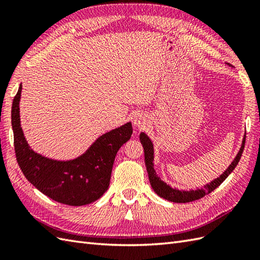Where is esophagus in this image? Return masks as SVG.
Segmentation results:
<instances>
[{
	"mask_svg": "<svg viewBox=\"0 0 260 260\" xmlns=\"http://www.w3.org/2000/svg\"><path fill=\"white\" fill-rule=\"evenodd\" d=\"M134 125L135 126H139V127H142V126H144V124H145V120H144V118L142 117L141 115H136L135 117H134Z\"/></svg>",
	"mask_w": 260,
	"mask_h": 260,
	"instance_id": "esophagus-1",
	"label": "esophagus"
}]
</instances>
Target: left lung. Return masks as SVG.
<instances>
[{
    "mask_svg": "<svg viewBox=\"0 0 260 260\" xmlns=\"http://www.w3.org/2000/svg\"><path fill=\"white\" fill-rule=\"evenodd\" d=\"M140 140L143 147H144V156H145V165H146V170L148 173V179H150V183L153 187L154 192L156 193L157 196L161 198L165 199V200L171 201V202H176V203H186V202H191V201H196L199 200V199L203 198L204 196L211 193L213 190L217 189V187L222 183V182L228 178V175L233 172L235 168L237 167V164L240 161V157L242 155V152H244V147H245V142H246V135L242 140V144L240 150L237 154V156L235 159L229 165V168L224 171V172L219 176V178L214 179L212 182H210L209 184L204 185V189H198V190H190V191H180L173 189L170 185H168L165 182H163L161 179L156 175L155 170H154V148L153 144L145 133H141L140 135Z\"/></svg>",
    "mask_w": 260,
    "mask_h": 260,
    "instance_id": "obj_1",
    "label": "left lung"
}]
</instances>
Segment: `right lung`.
Listing matches in <instances>:
<instances>
[{"label": "right lung", "instance_id": "1", "mask_svg": "<svg viewBox=\"0 0 260 260\" xmlns=\"http://www.w3.org/2000/svg\"><path fill=\"white\" fill-rule=\"evenodd\" d=\"M22 86L13 99L11 119L16 161L24 176L52 200L79 207L98 200L107 191L115 156L131 139V123L102 135L86 153L70 161H57L38 154L27 144L20 124Z\"/></svg>", "mask_w": 260, "mask_h": 260}]
</instances>
